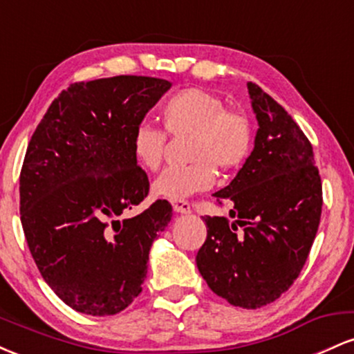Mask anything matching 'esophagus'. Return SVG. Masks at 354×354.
<instances>
[{
    "label": "esophagus",
    "instance_id": "34e87169",
    "mask_svg": "<svg viewBox=\"0 0 354 354\" xmlns=\"http://www.w3.org/2000/svg\"><path fill=\"white\" fill-rule=\"evenodd\" d=\"M173 209L176 211V213H191V203L188 200L173 201Z\"/></svg>",
    "mask_w": 354,
    "mask_h": 354
}]
</instances>
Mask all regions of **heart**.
Here are the masks:
<instances>
[{
	"instance_id": "heart-1",
	"label": "heart",
	"mask_w": 354,
	"mask_h": 354,
	"mask_svg": "<svg viewBox=\"0 0 354 354\" xmlns=\"http://www.w3.org/2000/svg\"><path fill=\"white\" fill-rule=\"evenodd\" d=\"M160 120L171 136L189 135V165L174 166L153 183V194L169 201L185 200L208 189L216 171H234L245 165L253 148V124L239 109L226 108L218 95L201 88H185L168 96L160 106ZM131 153L148 171L163 163L166 135L148 124L133 131Z\"/></svg>"
}]
</instances>
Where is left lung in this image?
I'll list each match as a JSON object with an SVG mask.
<instances>
[{
  "mask_svg": "<svg viewBox=\"0 0 354 354\" xmlns=\"http://www.w3.org/2000/svg\"><path fill=\"white\" fill-rule=\"evenodd\" d=\"M258 120L254 149L236 178L213 194L231 206L206 216L198 270L213 293L256 310L278 299L301 273L319 226L323 188L313 146L295 120L258 84L248 83Z\"/></svg>",
  "mask_w": 354,
  "mask_h": 354,
  "instance_id": "obj_1",
  "label": "left lung"
}]
</instances>
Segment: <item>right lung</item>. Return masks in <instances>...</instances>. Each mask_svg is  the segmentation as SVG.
I'll return each instance as SVG.
<instances>
[{
  "label": "right lung",
  "mask_w": 354,
  "mask_h": 354,
  "mask_svg": "<svg viewBox=\"0 0 354 354\" xmlns=\"http://www.w3.org/2000/svg\"><path fill=\"white\" fill-rule=\"evenodd\" d=\"M169 86L131 75L71 84L28 145L19 174L28 248L51 290L84 315H116L133 303L149 248L171 221L168 201L118 219L149 193L129 140Z\"/></svg>",
  "instance_id": "right-lung-1"
}]
</instances>
